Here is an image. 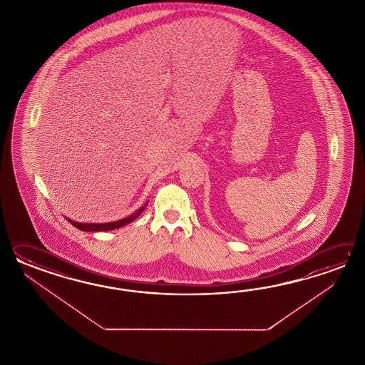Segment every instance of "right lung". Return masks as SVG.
Returning <instances> with one entry per match:
<instances>
[{"instance_id": "right-lung-1", "label": "right lung", "mask_w": 365, "mask_h": 365, "mask_svg": "<svg viewBox=\"0 0 365 365\" xmlns=\"http://www.w3.org/2000/svg\"><path fill=\"white\" fill-rule=\"evenodd\" d=\"M146 206H142L137 212H134L133 215L130 217H125V219H121V220H117V222H112V223H101V225H82V223H77V222H73V220H69L71 225H74V227H77L78 230H81V231H87V232H96V231H110V230H116V228H120V227H123V225H128V223H130L133 220H135L137 217H140V214H142V211L145 210Z\"/></svg>"}]
</instances>
